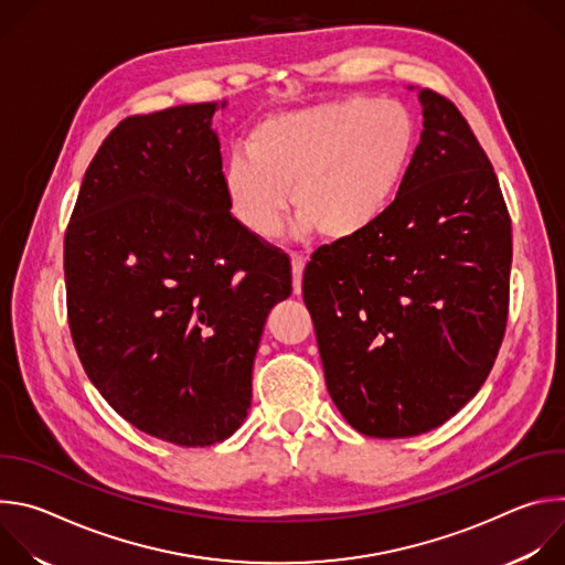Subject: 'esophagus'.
I'll return each mask as SVG.
<instances>
[{
    "instance_id": "1",
    "label": "esophagus",
    "mask_w": 565,
    "mask_h": 565,
    "mask_svg": "<svg viewBox=\"0 0 565 565\" xmlns=\"http://www.w3.org/2000/svg\"><path fill=\"white\" fill-rule=\"evenodd\" d=\"M290 264H292V290L299 295L301 292V275H303V268H306V259L297 253L290 255Z\"/></svg>"
}]
</instances>
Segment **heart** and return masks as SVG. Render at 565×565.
<instances>
[{
  "label": "heart",
  "mask_w": 565,
  "mask_h": 565,
  "mask_svg": "<svg viewBox=\"0 0 565 565\" xmlns=\"http://www.w3.org/2000/svg\"><path fill=\"white\" fill-rule=\"evenodd\" d=\"M418 145L414 114L395 100L342 98L264 118L225 172L236 221L257 238H273L288 196L299 230L349 241L373 227L393 205Z\"/></svg>",
  "instance_id": "heart-1"
}]
</instances>
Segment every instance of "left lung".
<instances>
[{"mask_svg": "<svg viewBox=\"0 0 565 565\" xmlns=\"http://www.w3.org/2000/svg\"><path fill=\"white\" fill-rule=\"evenodd\" d=\"M425 129L388 212L303 270L327 386L364 436L409 438L456 416L499 355L512 221L458 107L420 92Z\"/></svg>", "mask_w": 565, "mask_h": 565, "instance_id": "left-lung-1", "label": "left lung"}]
</instances>
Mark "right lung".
Segmentation results:
<instances>
[{
    "mask_svg": "<svg viewBox=\"0 0 565 565\" xmlns=\"http://www.w3.org/2000/svg\"><path fill=\"white\" fill-rule=\"evenodd\" d=\"M216 107L120 120L64 234L79 362L118 416L181 447L244 423L266 317L292 292L288 257L230 212Z\"/></svg>",
    "mask_w": 565,
    "mask_h": 565,
    "instance_id": "right-lung-1",
    "label": "right lung"
}]
</instances>
